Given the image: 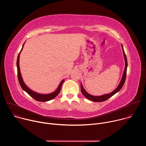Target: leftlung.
I'll return each instance as SVG.
<instances>
[{"mask_svg":"<svg viewBox=\"0 0 146 146\" xmlns=\"http://www.w3.org/2000/svg\"><path fill=\"white\" fill-rule=\"evenodd\" d=\"M122 51H123V56H124V59H125V69L123 71V73L121 78V80L119 82V84L118 85V86L116 88V89L115 90H114L112 92L108 94H105L103 95H101V96H93L91 95L90 94H89L88 93H87L86 90H84V88H83L82 84H81V92L82 94V95H84L87 99H88V100H90L92 102H103L105 101L107 99H109L110 98H111L112 96H113L114 94H115L117 92H118L119 91H120V90L122 88L125 81V79H126V76H127V66H128V62H127V56L125 55V53L123 46L122 45Z\"/></svg>","mask_w":146,"mask_h":146,"instance_id":"1","label":"left lung"}]
</instances>
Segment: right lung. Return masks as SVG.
<instances>
[{
  "label": "right lung",
  "instance_id": "right-lung-1",
  "mask_svg": "<svg viewBox=\"0 0 146 146\" xmlns=\"http://www.w3.org/2000/svg\"><path fill=\"white\" fill-rule=\"evenodd\" d=\"M24 47V44L23 46V47L21 48V51H22L23 48ZM20 51V52H21ZM19 53L18 55V58H17V74H18V81L19 82V84L21 87V88H23V90L24 91H25L26 92H27L31 96H32L34 99H35L37 101H39V102H47L48 100H50L54 98H55L59 93L60 91V88L62 87V84H63V82L64 81V80H62L60 83L59 84L57 90L51 93V94H38L36 93L34 91H33L32 90H30L24 83L21 74V72H20V69H19Z\"/></svg>",
  "mask_w": 146,
  "mask_h": 146
}]
</instances>
